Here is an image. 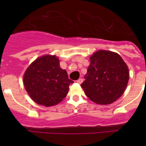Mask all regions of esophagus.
<instances>
[{
    "label": "esophagus",
    "mask_w": 146,
    "mask_h": 146,
    "mask_svg": "<svg viewBox=\"0 0 146 146\" xmlns=\"http://www.w3.org/2000/svg\"><path fill=\"white\" fill-rule=\"evenodd\" d=\"M82 81H83V79H82V78H79L78 80H77V82L78 84H81L82 82Z\"/></svg>",
    "instance_id": "esophagus-1"
}]
</instances>
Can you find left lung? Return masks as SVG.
Instances as JSON below:
<instances>
[{"label": "left lung", "mask_w": 146, "mask_h": 146, "mask_svg": "<svg viewBox=\"0 0 146 146\" xmlns=\"http://www.w3.org/2000/svg\"><path fill=\"white\" fill-rule=\"evenodd\" d=\"M90 59V64L81 88L94 102L111 104L123 95L127 86V65L118 54L105 50H99Z\"/></svg>", "instance_id": "1"}]
</instances>
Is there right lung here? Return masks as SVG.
I'll use <instances>...</instances> for the list:
<instances>
[{
	"label": "right lung",
	"mask_w": 146,
	"mask_h": 146,
	"mask_svg": "<svg viewBox=\"0 0 146 146\" xmlns=\"http://www.w3.org/2000/svg\"><path fill=\"white\" fill-rule=\"evenodd\" d=\"M73 82L68 79L66 70L61 68L58 57L51 55L36 58L23 76L25 88L31 99L45 107L61 102Z\"/></svg>",
	"instance_id": "1"
}]
</instances>
